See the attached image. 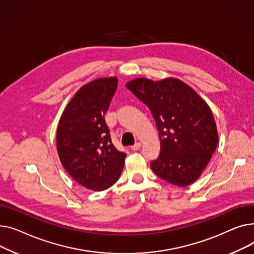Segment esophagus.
I'll return each mask as SVG.
<instances>
[{
    "label": "esophagus",
    "instance_id": "obj_1",
    "mask_svg": "<svg viewBox=\"0 0 254 254\" xmlns=\"http://www.w3.org/2000/svg\"><path fill=\"white\" fill-rule=\"evenodd\" d=\"M140 146H141L140 142H136L135 144H134V145H132V146H131V150H132V151H137V150H139Z\"/></svg>",
    "mask_w": 254,
    "mask_h": 254
}]
</instances>
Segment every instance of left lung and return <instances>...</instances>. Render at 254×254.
I'll return each instance as SVG.
<instances>
[{
    "label": "left lung",
    "instance_id": "left-lung-1",
    "mask_svg": "<svg viewBox=\"0 0 254 254\" xmlns=\"http://www.w3.org/2000/svg\"><path fill=\"white\" fill-rule=\"evenodd\" d=\"M126 87L150 109L161 152L151 168L178 187L196 182L214 153L218 134L213 115L195 90L175 78L158 82L135 79Z\"/></svg>",
    "mask_w": 254,
    "mask_h": 254
}]
</instances>
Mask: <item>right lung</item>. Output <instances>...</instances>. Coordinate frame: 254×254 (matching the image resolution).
<instances>
[{"instance_id": "right-lung-1", "label": "right lung", "mask_w": 254, "mask_h": 254, "mask_svg": "<svg viewBox=\"0 0 254 254\" xmlns=\"http://www.w3.org/2000/svg\"><path fill=\"white\" fill-rule=\"evenodd\" d=\"M117 78H101L84 85L74 94L59 120L56 145L67 173L81 186L103 190L120 177L126 154L112 143L104 121L117 90Z\"/></svg>"}]
</instances>
